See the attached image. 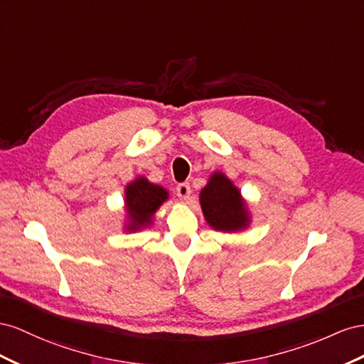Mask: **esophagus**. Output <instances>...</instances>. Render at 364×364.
<instances>
[{
  "instance_id": "esophagus-1",
  "label": "esophagus",
  "mask_w": 364,
  "mask_h": 364,
  "mask_svg": "<svg viewBox=\"0 0 364 364\" xmlns=\"http://www.w3.org/2000/svg\"><path fill=\"white\" fill-rule=\"evenodd\" d=\"M176 195H178L181 200H188L189 195H191L189 183H181V184L176 186Z\"/></svg>"
}]
</instances>
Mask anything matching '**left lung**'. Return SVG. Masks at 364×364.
Wrapping results in <instances>:
<instances>
[{"label":"left lung","instance_id":"8db88e82","mask_svg":"<svg viewBox=\"0 0 364 364\" xmlns=\"http://www.w3.org/2000/svg\"><path fill=\"white\" fill-rule=\"evenodd\" d=\"M204 220L215 232L241 233L252 225L250 207L240 188L228 176L215 171L200 192Z\"/></svg>","mask_w":364,"mask_h":364}]
</instances>
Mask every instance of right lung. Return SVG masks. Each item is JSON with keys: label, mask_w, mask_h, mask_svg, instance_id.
<instances>
[{"label": "right lung", "mask_w": 364, "mask_h": 364, "mask_svg": "<svg viewBox=\"0 0 364 364\" xmlns=\"http://www.w3.org/2000/svg\"><path fill=\"white\" fill-rule=\"evenodd\" d=\"M169 200V192L163 186L151 183L139 175L124 186L123 195V230L136 233L146 230L154 224V216L163 203Z\"/></svg>", "instance_id": "right-lung-1"}]
</instances>
